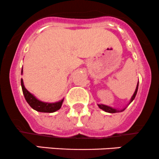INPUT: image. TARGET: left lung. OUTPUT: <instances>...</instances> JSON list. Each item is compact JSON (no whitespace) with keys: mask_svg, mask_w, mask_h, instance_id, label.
Wrapping results in <instances>:
<instances>
[{"mask_svg":"<svg viewBox=\"0 0 159 159\" xmlns=\"http://www.w3.org/2000/svg\"><path fill=\"white\" fill-rule=\"evenodd\" d=\"M138 86H137V87H136V89H135V92H134V93L133 97H131V102H132L133 100H134V99L135 98V96H136V94H137V92H138ZM131 102H130V103H131ZM98 106H99V107L100 108V109L103 110V111H106V112H108V113H117V112H119V111H117V110H116V109H114V108L111 107L106 106V105H103V104H98ZM125 109L121 110V111H125Z\"/></svg>","mask_w":159,"mask_h":159,"instance_id":"1","label":"left lung"}]
</instances>
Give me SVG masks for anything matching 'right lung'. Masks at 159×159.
Instances as JSON below:
<instances>
[{
  "label": "right lung",
  "instance_id": "add662e5",
  "mask_svg": "<svg viewBox=\"0 0 159 159\" xmlns=\"http://www.w3.org/2000/svg\"><path fill=\"white\" fill-rule=\"evenodd\" d=\"M21 73H22V70H21ZM21 83L25 98L27 103L30 105V107H31V108H33V109L35 110V111H39V112L43 113H53L55 112V111L60 109L63 100H62L59 102H57V103H43V102L42 101H39V100H37L32 94L30 93L25 89L22 79L21 80Z\"/></svg>",
  "mask_w": 159,
  "mask_h": 159
}]
</instances>
